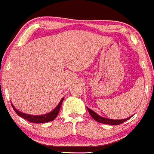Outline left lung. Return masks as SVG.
Segmentation results:
<instances>
[{"label": "left lung", "mask_w": 154, "mask_h": 154, "mask_svg": "<svg viewBox=\"0 0 154 154\" xmlns=\"http://www.w3.org/2000/svg\"><path fill=\"white\" fill-rule=\"evenodd\" d=\"M89 113H90V116H92V118H94V120H95L96 121L99 122V123H104V124H108V125H120V124L124 123L125 121H126L128 119L132 117H129L126 118V119H123V120H112V119H108V118H105L101 117V116H98L97 113H95L93 110H92L91 109H90L89 107H87Z\"/></svg>", "instance_id": "obj_1"}]
</instances>
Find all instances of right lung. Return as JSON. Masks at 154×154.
<instances>
[{
	"label": "right lung",
	"mask_w": 154,
	"mask_h": 154,
	"mask_svg": "<svg viewBox=\"0 0 154 154\" xmlns=\"http://www.w3.org/2000/svg\"><path fill=\"white\" fill-rule=\"evenodd\" d=\"M64 97H63L62 100H61L60 103H59V105L56 107V108H54V110L51 111V112H49V113L42 115V116H31V115H28L26 113H23V112H20L18 110H16L13 104H11L13 108L15 110V112H16V114L18 116H19L20 117L24 118V119L27 120L28 121L31 122V123H47V122L52 121L53 120H54L56 117L58 115L59 110H60L61 105H62V103L63 102V100H64Z\"/></svg>",
	"instance_id": "add662e5"
}]
</instances>
